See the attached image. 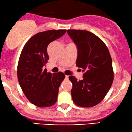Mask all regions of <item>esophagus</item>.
Masks as SVG:
<instances>
[{"label": "esophagus", "mask_w": 132, "mask_h": 132, "mask_svg": "<svg viewBox=\"0 0 132 132\" xmlns=\"http://www.w3.org/2000/svg\"><path fill=\"white\" fill-rule=\"evenodd\" d=\"M68 77H69V76H65V79H68Z\"/></svg>", "instance_id": "obj_1"}]
</instances>
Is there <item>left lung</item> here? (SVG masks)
<instances>
[{
	"instance_id": "8db88e82",
	"label": "left lung",
	"mask_w": 132,
	"mask_h": 132,
	"mask_svg": "<svg viewBox=\"0 0 132 132\" xmlns=\"http://www.w3.org/2000/svg\"><path fill=\"white\" fill-rule=\"evenodd\" d=\"M67 33L77 48L76 66L84 72L82 80L69 77L71 96L79 106L93 107L103 100L113 80L112 58L103 41L87 30L70 29Z\"/></svg>"
}]
</instances>
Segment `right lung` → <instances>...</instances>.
Instances as JSON below:
<instances>
[{
    "mask_svg": "<svg viewBox=\"0 0 132 132\" xmlns=\"http://www.w3.org/2000/svg\"><path fill=\"white\" fill-rule=\"evenodd\" d=\"M66 31L50 30L37 34L25 44L20 56L18 80L27 98L38 107H49L57 101L59 88L65 76L62 72L47 73L43 67L49 59L48 45Z\"/></svg>",
    "mask_w": 132,
    "mask_h": 132,
    "instance_id": "obj_1",
    "label": "right lung"
}]
</instances>
